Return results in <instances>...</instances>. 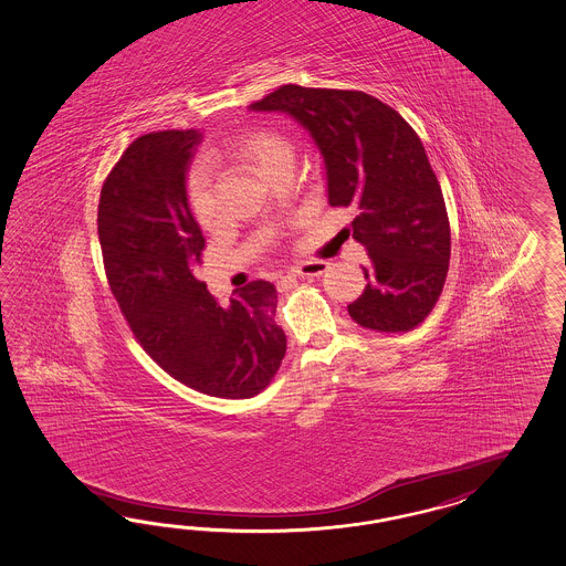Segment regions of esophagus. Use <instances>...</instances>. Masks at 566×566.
Masks as SVG:
<instances>
[{"mask_svg":"<svg viewBox=\"0 0 566 566\" xmlns=\"http://www.w3.org/2000/svg\"><path fill=\"white\" fill-rule=\"evenodd\" d=\"M328 262L324 260H312V262H302L297 266H291V276H321L326 273Z\"/></svg>","mask_w":566,"mask_h":566,"instance_id":"34e87169","label":"esophagus"}]
</instances>
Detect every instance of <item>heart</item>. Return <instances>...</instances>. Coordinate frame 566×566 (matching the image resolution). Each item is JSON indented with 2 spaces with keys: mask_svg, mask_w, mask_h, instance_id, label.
<instances>
[{
  "mask_svg": "<svg viewBox=\"0 0 566 566\" xmlns=\"http://www.w3.org/2000/svg\"><path fill=\"white\" fill-rule=\"evenodd\" d=\"M235 153L245 161L252 163L264 176L273 165L291 157V146L285 138L275 132L254 129L243 134L235 143ZM186 202L192 212L196 223L205 229L217 223V198L212 190V171L209 163L196 161L186 176Z\"/></svg>",
  "mask_w": 566,
  "mask_h": 566,
  "instance_id": "b5f03b06",
  "label": "heart"
}]
</instances>
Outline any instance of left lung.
Returning <instances> with one entry per match:
<instances>
[{"label": "left lung", "instance_id": "left-lung-1", "mask_svg": "<svg viewBox=\"0 0 566 566\" xmlns=\"http://www.w3.org/2000/svg\"><path fill=\"white\" fill-rule=\"evenodd\" d=\"M307 129L326 169L331 207H354V238L370 264L349 316L364 328L405 333L438 302L451 259L442 190L418 134L387 103L361 91L279 86L250 105Z\"/></svg>", "mask_w": 566, "mask_h": 566}]
</instances>
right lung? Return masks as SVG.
I'll return each instance as SVG.
<instances>
[{
  "label": "right lung",
  "instance_id": "1",
  "mask_svg": "<svg viewBox=\"0 0 566 566\" xmlns=\"http://www.w3.org/2000/svg\"><path fill=\"white\" fill-rule=\"evenodd\" d=\"M202 134L165 129L136 138L101 188L105 273L134 337L186 387L250 399L273 380L287 337L276 290L252 281L221 306L196 279L205 238L186 202V174Z\"/></svg>",
  "mask_w": 566,
  "mask_h": 566
}]
</instances>
